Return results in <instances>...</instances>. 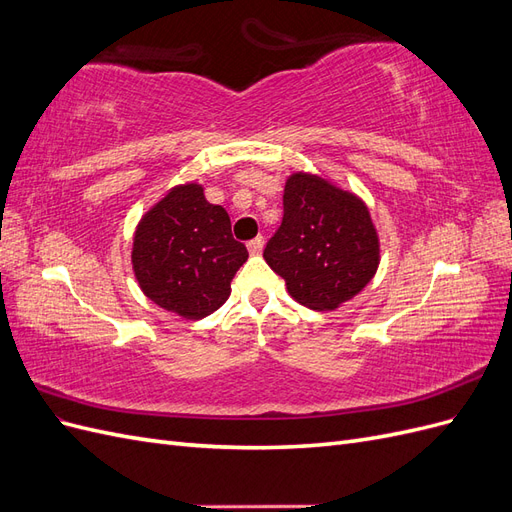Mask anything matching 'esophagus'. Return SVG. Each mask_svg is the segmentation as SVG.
<instances>
[{"instance_id": "obj_1", "label": "esophagus", "mask_w": 512, "mask_h": 512, "mask_svg": "<svg viewBox=\"0 0 512 512\" xmlns=\"http://www.w3.org/2000/svg\"><path fill=\"white\" fill-rule=\"evenodd\" d=\"M262 247H265V239H262V237H256V239L247 243V250H250L252 256H258L262 252Z\"/></svg>"}]
</instances>
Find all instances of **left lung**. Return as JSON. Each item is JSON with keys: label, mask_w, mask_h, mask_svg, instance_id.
Returning a JSON list of instances; mask_svg holds the SVG:
<instances>
[{"label": "left lung", "mask_w": 512, "mask_h": 512, "mask_svg": "<svg viewBox=\"0 0 512 512\" xmlns=\"http://www.w3.org/2000/svg\"><path fill=\"white\" fill-rule=\"evenodd\" d=\"M290 297L316 312L356 297L378 271L380 239L363 198L314 173H292L284 220L265 247Z\"/></svg>", "instance_id": "obj_1"}]
</instances>
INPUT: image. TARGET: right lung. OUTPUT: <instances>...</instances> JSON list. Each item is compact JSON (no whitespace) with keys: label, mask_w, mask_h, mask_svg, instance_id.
<instances>
[{"label":"right lung","mask_w":512,"mask_h":512,"mask_svg":"<svg viewBox=\"0 0 512 512\" xmlns=\"http://www.w3.org/2000/svg\"><path fill=\"white\" fill-rule=\"evenodd\" d=\"M245 260L247 250L232 239L226 209L211 205L198 183L170 188L134 230L138 286L147 299L185 320L220 309Z\"/></svg>","instance_id":"add662e5"}]
</instances>
